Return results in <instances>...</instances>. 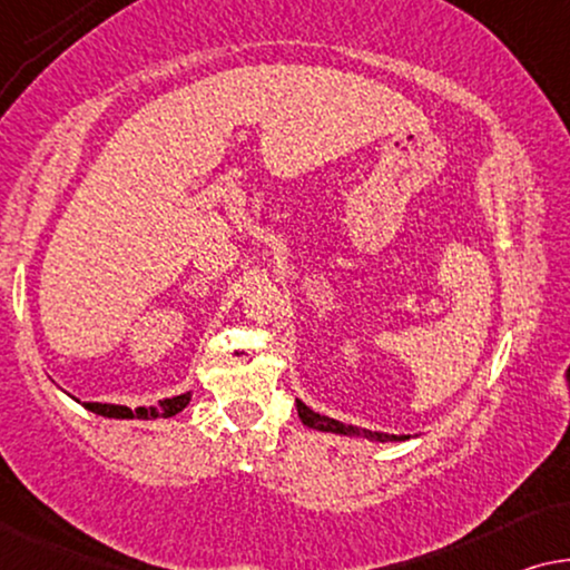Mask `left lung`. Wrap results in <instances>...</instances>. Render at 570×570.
I'll use <instances>...</instances> for the list:
<instances>
[{
    "instance_id": "8db88e82",
    "label": "left lung",
    "mask_w": 570,
    "mask_h": 570,
    "mask_svg": "<svg viewBox=\"0 0 570 570\" xmlns=\"http://www.w3.org/2000/svg\"><path fill=\"white\" fill-rule=\"evenodd\" d=\"M296 411H299V419H302L304 426L315 429V431H325V434H341V436H351V439H368V442H405V439H411V436L380 434V431L351 426V423L335 421V419H331V415H320L317 411H312V407L304 405L302 400H296Z\"/></svg>"
}]
</instances>
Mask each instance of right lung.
I'll return each instance as SVG.
<instances>
[{
  "mask_svg": "<svg viewBox=\"0 0 570 570\" xmlns=\"http://www.w3.org/2000/svg\"><path fill=\"white\" fill-rule=\"evenodd\" d=\"M71 397V395H69ZM77 400V397H75ZM190 403V392H183V395L165 397L159 405H147V407H126V405H110V403H82L90 413H98L102 419H118V421H131V419H173L180 411H186Z\"/></svg>",
  "mask_w": 570,
  "mask_h": 570,
  "instance_id": "1",
  "label": "right lung"
}]
</instances>
